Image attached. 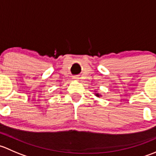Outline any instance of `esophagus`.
<instances>
[{"label":"esophagus","mask_w":156,"mask_h":156,"mask_svg":"<svg viewBox=\"0 0 156 156\" xmlns=\"http://www.w3.org/2000/svg\"><path fill=\"white\" fill-rule=\"evenodd\" d=\"M74 78H75V79H77V77H74Z\"/></svg>","instance_id":"obj_1"}]
</instances>
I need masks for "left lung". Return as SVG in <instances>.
<instances>
[{"label": "left lung", "instance_id": "obj_1", "mask_svg": "<svg viewBox=\"0 0 156 156\" xmlns=\"http://www.w3.org/2000/svg\"><path fill=\"white\" fill-rule=\"evenodd\" d=\"M96 95H97V96H99V94H96Z\"/></svg>", "mask_w": 156, "mask_h": 156}]
</instances>
